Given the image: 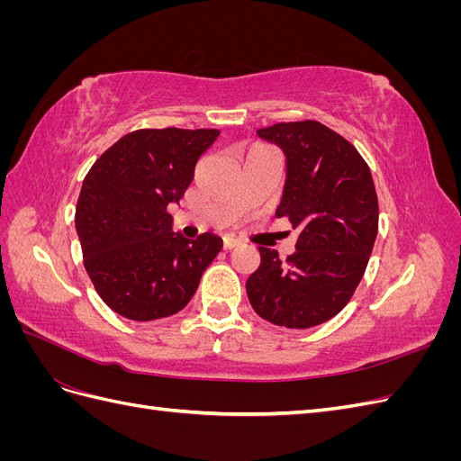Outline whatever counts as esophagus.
I'll list each match as a JSON object with an SVG mask.
<instances>
[{
  "label": "esophagus",
  "instance_id": "esophagus-1",
  "mask_svg": "<svg viewBox=\"0 0 461 461\" xmlns=\"http://www.w3.org/2000/svg\"><path fill=\"white\" fill-rule=\"evenodd\" d=\"M242 242L236 240V239H230V236H227V239H222V248L225 249H232V248H239Z\"/></svg>",
  "mask_w": 461,
  "mask_h": 461
}]
</instances>
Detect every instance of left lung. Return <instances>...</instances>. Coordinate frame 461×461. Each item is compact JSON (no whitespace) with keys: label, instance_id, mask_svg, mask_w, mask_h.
Listing matches in <instances>:
<instances>
[{"label":"left lung","instance_id":"1","mask_svg":"<svg viewBox=\"0 0 461 461\" xmlns=\"http://www.w3.org/2000/svg\"><path fill=\"white\" fill-rule=\"evenodd\" d=\"M258 134L285 151L286 185L275 217L300 234L286 261L259 246L248 300L273 325L310 329L352 300L379 230V200L366 159L325 124L276 122Z\"/></svg>","mask_w":461,"mask_h":461}]
</instances>
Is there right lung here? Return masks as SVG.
Instances as JSON below:
<instances>
[{"instance_id": "add662e5", "label": "right lung", "mask_w": 461, "mask_h": 461, "mask_svg": "<svg viewBox=\"0 0 461 461\" xmlns=\"http://www.w3.org/2000/svg\"><path fill=\"white\" fill-rule=\"evenodd\" d=\"M217 129H140L95 159L77 202L82 258L100 298L115 313L153 321L178 313L222 248L171 232L167 205L185 196Z\"/></svg>"}]
</instances>
